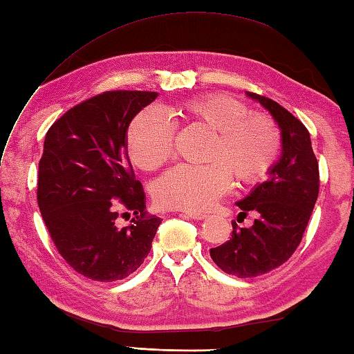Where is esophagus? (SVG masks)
Masks as SVG:
<instances>
[{
    "instance_id": "1",
    "label": "esophagus",
    "mask_w": 354,
    "mask_h": 354,
    "mask_svg": "<svg viewBox=\"0 0 354 354\" xmlns=\"http://www.w3.org/2000/svg\"><path fill=\"white\" fill-rule=\"evenodd\" d=\"M183 214L190 217V219H193V221H204L207 217L204 213H193V212H183Z\"/></svg>"
}]
</instances>
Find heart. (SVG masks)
Masks as SVG:
<instances>
[{
	"mask_svg": "<svg viewBox=\"0 0 354 354\" xmlns=\"http://www.w3.org/2000/svg\"><path fill=\"white\" fill-rule=\"evenodd\" d=\"M179 123L204 126L213 132L207 165H178L158 179L153 198L162 208L202 212L228 190L231 176L239 184L265 178L281 152V133L272 118L250 112L234 97L213 93L185 100L167 109ZM175 127L156 109L133 118L127 131V152L141 170H155L169 161Z\"/></svg>",
	"mask_w": 354,
	"mask_h": 354,
	"instance_id": "obj_1",
	"label": "heart"
}]
</instances>
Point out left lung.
Returning a JSON list of instances; mask_svg holds the SVG:
<instances>
[{"label":"left lung","mask_w":354,"mask_h":354,"mask_svg":"<svg viewBox=\"0 0 354 354\" xmlns=\"http://www.w3.org/2000/svg\"><path fill=\"white\" fill-rule=\"evenodd\" d=\"M269 111L281 131V156L265 183L236 202L242 214L254 212L251 228L232 222L228 242L209 250L223 272L239 278L263 275L290 259L309 223L319 193V167L306 126L277 102L246 93Z\"/></svg>","instance_id":"8db88e82"}]
</instances>
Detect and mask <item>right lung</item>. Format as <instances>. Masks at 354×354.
Segmentation results:
<instances>
[{"label": "right lung", "instance_id": "right-lung-1", "mask_svg": "<svg viewBox=\"0 0 354 354\" xmlns=\"http://www.w3.org/2000/svg\"><path fill=\"white\" fill-rule=\"evenodd\" d=\"M158 93L106 91L66 111L44 141L37 205L65 261L94 281L129 277L152 248L161 219L146 212V194L127 156V127ZM135 214L118 229L116 208Z\"/></svg>", "mask_w": 354, "mask_h": 354}]
</instances>
